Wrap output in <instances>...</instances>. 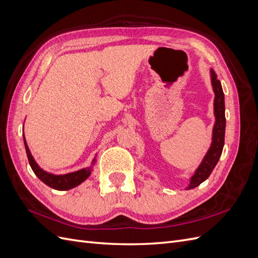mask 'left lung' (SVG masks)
Listing matches in <instances>:
<instances>
[{
	"label": "left lung",
	"mask_w": 258,
	"mask_h": 258,
	"mask_svg": "<svg viewBox=\"0 0 258 258\" xmlns=\"http://www.w3.org/2000/svg\"><path fill=\"white\" fill-rule=\"evenodd\" d=\"M211 84H212L214 91V116L215 122L212 131V143L210 145L206 156L202 159L199 167L195 171V173L190 177L189 185L187 189H192L195 187L199 186L202 182L212 173L214 167L220 159L224 142H225V128H226V118H225V98L222 88L221 82L217 80V75L214 70H210Z\"/></svg>",
	"instance_id": "8db88e82"
}]
</instances>
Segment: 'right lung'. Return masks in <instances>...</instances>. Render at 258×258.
<instances>
[{"mask_svg":"<svg viewBox=\"0 0 258 258\" xmlns=\"http://www.w3.org/2000/svg\"><path fill=\"white\" fill-rule=\"evenodd\" d=\"M23 142H25V147H26V152H27V156L29 159V163L31 168H32L33 172L35 173V175L41 179L43 183H45L47 186L51 187L53 189L57 190H69L71 188H74V187L79 186L80 184H82L86 178H88L89 175L91 174L92 171V167L95 166L96 162V158H93L91 166L81 169L79 171H75V172H71V173H67V174H52L47 172V171L43 170L40 166L37 165L36 161L34 160L32 154H31L29 146L27 144L26 138H25V134H23Z\"/></svg>","mask_w":258,"mask_h":258,"instance_id":"add662e5","label":"right lung"}]
</instances>
